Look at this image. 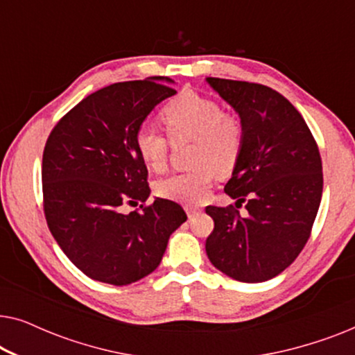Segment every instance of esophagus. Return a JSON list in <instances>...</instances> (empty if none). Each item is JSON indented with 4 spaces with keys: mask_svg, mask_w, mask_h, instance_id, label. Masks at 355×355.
Instances as JSON below:
<instances>
[{
    "mask_svg": "<svg viewBox=\"0 0 355 355\" xmlns=\"http://www.w3.org/2000/svg\"><path fill=\"white\" fill-rule=\"evenodd\" d=\"M186 211H187V216H189V218H193V216L197 215L198 211H200V208H198V207H192V205H187V207H186Z\"/></svg>",
    "mask_w": 355,
    "mask_h": 355,
    "instance_id": "1",
    "label": "esophagus"
}]
</instances>
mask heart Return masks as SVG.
<instances>
[{
    "label": "heart",
    "mask_w": 355,
    "mask_h": 355,
    "mask_svg": "<svg viewBox=\"0 0 355 355\" xmlns=\"http://www.w3.org/2000/svg\"><path fill=\"white\" fill-rule=\"evenodd\" d=\"M162 123L173 142L192 140L191 171L174 173L159 179L155 191L159 197L184 203H197L213 182L215 171L226 174L234 169L244 144V125L220 103L207 96L186 92L162 110ZM169 140L157 129L144 125L135 134V150L153 171L166 164Z\"/></svg>",
    "instance_id": "heart-1"
}]
</instances>
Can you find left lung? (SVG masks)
I'll list each match as a JSON object with an SVG mask.
<instances>
[{
  "label": "left lung",
  "instance_id": "obj_1",
  "mask_svg": "<svg viewBox=\"0 0 355 355\" xmlns=\"http://www.w3.org/2000/svg\"><path fill=\"white\" fill-rule=\"evenodd\" d=\"M244 125V144L225 186L236 207L205 208L215 221L208 259L242 283L278 276L307 244L323 192L322 158L309 125L289 100L252 82L207 77ZM246 202L248 215L236 208Z\"/></svg>",
  "mask_w": 355,
  "mask_h": 355
}]
</instances>
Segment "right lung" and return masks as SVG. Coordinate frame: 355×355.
Masks as SVG:
<instances>
[{"label":"right lung","mask_w":355,"mask_h":355,"mask_svg":"<svg viewBox=\"0 0 355 355\" xmlns=\"http://www.w3.org/2000/svg\"><path fill=\"white\" fill-rule=\"evenodd\" d=\"M168 77L118 82L77 103L53 128L43 150V210L53 237L95 281L125 286L159 265L184 221L176 202L150 196L135 134L159 101L176 90ZM137 211L124 214V205Z\"/></svg>","instance_id":"1"}]
</instances>
